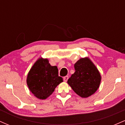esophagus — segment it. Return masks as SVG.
I'll return each instance as SVG.
<instances>
[{
  "instance_id": "obj_1",
  "label": "esophagus",
  "mask_w": 125,
  "mask_h": 125,
  "mask_svg": "<svg viewBox=\"0 0 125 125\" xmlns=\"http://www.w3.org/2000/svg\"><path fill=\"white\" fill-rule=\"evenodd\" d=\"M68 78H69V77L67 76H66L63 77V81L64 82H67V80H68Z\"/></svg>"
}]
</instances>
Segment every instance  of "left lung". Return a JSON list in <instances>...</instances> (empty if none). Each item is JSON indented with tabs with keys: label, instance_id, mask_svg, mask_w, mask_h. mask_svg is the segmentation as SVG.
I'll list each match as a JSON object with an SVG mask.
<instances>
[{
	"label": "left lung",
	"instance_id": "1",
	"mask_svg": "<svg viewBox=\"0 0 125 125\" xmlns=\"http://www.w3.org/2000/svg\"><path fill=\"white\" fill-rule=\"evenodd\" d=\"M75 72L67 81L76 94L87 97L99 87L101 76L95 65L89 58H81L74 65Z\"/></svg>",
	"mask_w": 125,
	"mask_h": 125
}]
</instances>
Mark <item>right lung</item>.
<instances>
[{"mask_svg":"<svg viewBox=\"0 0 125 125\" xmlns=\"http://www.w3.org/2000/svg\"><path fill=\"white\" fill-rule=\"evenodd\" d=\"M27 84L30 91L40 99H45L63 82L58 76V69L52 66L48 59L39 58L33 65L27 77Z\"/></svg>","mask_w":125,"mask_h":125,"instance_id":"obj_1","label":"right lung"}]
</instances>
